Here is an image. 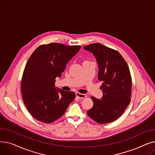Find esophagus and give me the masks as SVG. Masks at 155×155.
<instances>
[{
  "label": "esophagus",
  "instance_id": "esophagus-1",
  "mask_svg": "<svg viewBox=\"0 0 155 155\" xmlns=\"http://www.w3.org/2000/svg\"><path fill=\"white\" fill-rule=\"evenodd\" d=\"M76 96L77 97H78L79 99H84V98H85V97H86V95L85 94H80V93H78V92H77L76 93Z\"/></svg>",
  "mask_w": 155,
  "mask_h": 155
}]
</instances>
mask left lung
Instances as JSON below:
<instances>
[{
    "instance_id": "left-lung-1",
    "label": "left lung",
    "mask_w": 155,
    "mask_h": 155,
    "mask_svg": "<svg viewBox=\"0 0 155 155\" xmlns=\"http://www.w3.org/2000/svg\"><path fill=\"white\" fill-rule=\"evenodd\" d=\"M84 49L93 53L97 60L103 92L101 99L91 97L94 106L87 114L97 123H111L123 114L131 101L132 83L129 67L118 51L101 43L88 45Z\"/></svg>"
}]
</instances>
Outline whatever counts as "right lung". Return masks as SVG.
Instances as JSON below:
<instances>
[{"mask_svg": "<svg viewBox=\"0 0 155 155\" xmlns=\"http://www.w3.org/2000/svg\"><path fill=\"white\" fill-rule=\"evenodd\" d=\"M80 48L57 43L43 45L29 57L23 72L21 92L27 109L38 120L53 123L74 100V92L56 88L54 83Z\"/></svg>", "mask_w": 155, "mask_h": 155, "instance_id": "1", "label": "right lung"}]
</instances>
